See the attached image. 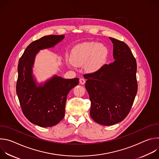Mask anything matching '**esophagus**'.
I'll return each mask as SVG.
<instances>
[{"label":"esophagus","instance_id":"34e87169","mask_svg":"<svg viewBox=\"0 0 159 159\" xmlns=\"http://www.w3.org/2000/svg\"><path fill=\"white\" fill-rule=\"evenodd\" d=\"M79 82H80V84H82V85H84V84L85 83V79H83V78H80V79H79Z\"/></svg>","mask_w":159,"mask_h":159}]
</instances>
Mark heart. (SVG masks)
<instances>
[{
  "label": "heart",
  "mask_w": 159,
  "mask_h": 159,
  "mask_svg": "<svg viewBox=\"0 0 159 159\" xmlns=\"http://www.w3.org/2000/svg\"><path fill=\"white\" fill-rule=\"evenodd\" d=\"M107 55V49L104 44L94 41L84 42L72 48L69 64L76 66L84 65L87 72H94L103 65Z\"/></svg>",
  "instance_id": "obj_1"
}]
</instances>
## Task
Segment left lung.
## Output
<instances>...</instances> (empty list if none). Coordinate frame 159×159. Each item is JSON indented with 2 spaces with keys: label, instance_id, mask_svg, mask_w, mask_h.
Masks as SVG:
<instances>
[{
  "label": "left lung",
  "instance_id": "left-lung-1",
  "mask_svg": "<svg viewBox=\"0 0 159 159\" xmlns=\"http://www.w3.org/2000/svg\"><path fill=\"white\" fill-rule=\"evenodd\" d=\"M115 61L97 72L85 74V84L91 102L90 116L98 124L110 126L128 115L137 93V61L128 45L109 38Z\"/></svg>",
  "mask_w": 159,
  "mask_h": 159
}]
</instances>
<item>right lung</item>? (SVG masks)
<instances>
[{"mask_svg": "<svg viewBox=\"0 0 159 159\" xmlns=\"http://www.w3.org/2000/svg\"><path fill=\"white\" fill-rule=\"evenodd\" d=\"M64 38V35H48L32 42L19 61L16 93L20 105L26 118L41 127L55 126L63 118L67 95L79 84L78 78L65 79L57 75L38 83L33 75L38 53L54 47Z\"/></svg>", "mask_w": 159, "mask_h": 159, "instance_id": "1", "label": "right lung"}]
</instances>
